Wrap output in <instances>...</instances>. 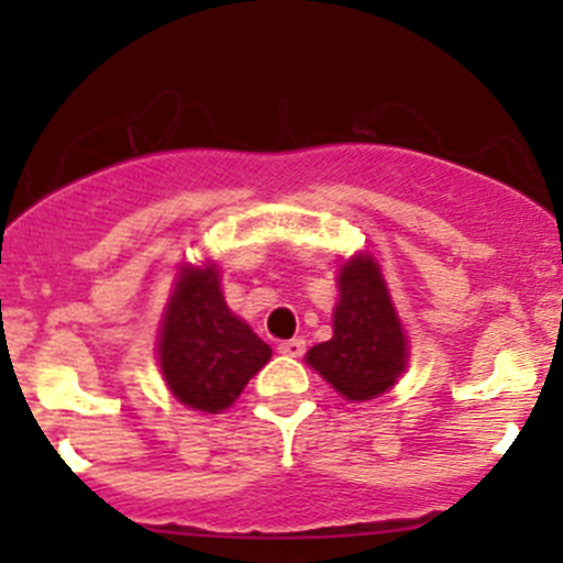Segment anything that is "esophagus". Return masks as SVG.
I'll return each mask as SVG.
<instances>
[{
	"label": "esophagus",
	"mask_w": 563,
	"mask_h": 563,
	"mask_svg": "<svg viewBox=\"0 0 563 563\" xmlns=\"http://www.w3.org/2000/svg\"><path fill=\"white\" fill-rule=\"evenodd\" d=\"M305 349H308V345H305V340H302V338L286 340V343L277 345V351H280L283 356H291V360H299V356L305 354Z\"/></svg>",
	"instance_id": "obj_1"
}]
</instances>
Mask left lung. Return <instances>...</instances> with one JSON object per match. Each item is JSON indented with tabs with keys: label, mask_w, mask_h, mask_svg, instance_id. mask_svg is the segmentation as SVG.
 <instances>
[{
	"label": "left lung",
	"mask_w": 563,
	"mask_h": 563,
	"mask_svg": "<svg viewBox=\"0 0 563 563\" xmlns=\"http://www.w3.org/2000/svg\"><path fill=\"white\" fill-rule=\"evenodd\" d=\"M332 340L308 351V365L351 402L395 387L408 365V340L373 255H354L338 272Z\"/></svg>",
	"instance_id": "8db88e82"
}]
</instances>
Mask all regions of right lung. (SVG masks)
I'll return each mask as SVG.
<instances>
[{
  "label": "right lung",
  "mask_w": 563,
  "mask_h": 563,
  "mask_svg": "<svg viewBox=\"0 0 563 563\" xmlns=\"http://www.w3.org/2000/svg\"><path fill=\"white\" fill-rule=\"evenodd\" d=\"M269 356V345L225 305L218 266H185L157 338L163 378L176 400L196 411L220 413Z\"/></svg>",
  "instance_id": "add662e5"
}]
</instances>
